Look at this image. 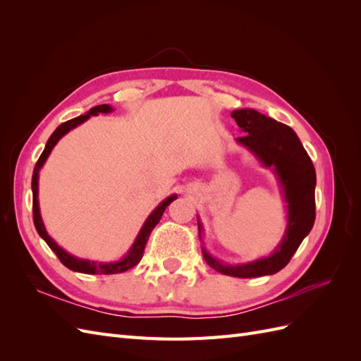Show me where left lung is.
Instances as JSON below:
<instances>
[{"instance_id": "8db88e82", "label": "left lung", "mask_w": 361, "mask_h": 361, "mask_svg": "<svg viewBox=\"0 0 361 361\" xmlns=\"http://www.w3.org/2000/svg\"><path fill=\"white\" fill-rule=\"evenodd\" d=\"M232 117L245 135L238 141L248 147L265 164L274 167L288 202V231L276 253L244 265H224L202 248L206 264L226 276L253 279L276 274L285 268L302 239L309 235L314 223V185L313 162L302 147L293 129L255 110H236ZM199 223V236H200Z\"/></svg>"}]
</instances>
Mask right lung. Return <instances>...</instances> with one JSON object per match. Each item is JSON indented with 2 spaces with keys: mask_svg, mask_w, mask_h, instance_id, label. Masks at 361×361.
<instances>
[{
  "mask_svg": "<svg viewBox=\"0 0 361 361\" xmlns=\"http://www.w3.org/2000/svg\"><path fill=\"white\" fill-rule=\"evenodd\" d=\"M113 108L110 105H97V106H93L92 110L87 113V114H82V116H78L75 118H71L68 120V122L61 123L56 130H54L52 135L49 137L48 143L45 146V149H43L42 155L39 157L37 162H36V167H35V171H32V179H31V188H32V221H35V226H36V231L37 233L45 239V243L49 245V248L54 251V253L57 255V257L60 259L61 264L72 269V271H76V272H84V274H118V272H125L128 269H130L133 267H135L138 262L141 260V257H143V253H145V248H146V244L149 241V236L152 233V231H154V227L159 223L161 216L164 214V211H166V207L176 199V195H171V197L164 200L157 209L150 214V216L146 220L143 228H141L135 243L133 245V248L129 250V253L118 262H114V264H96V262H90V260H82V259H76L73 256H71L69 253H66L61 247H59L56 243H54V239L47 233L45 231V226H43L42 223V216H40V212H39V202H37V179H39V170L42 169L43 164H45L48 155L51 154L52 147L57 145V141L66 134L69 133L71 129H73L75 126L81 125L82 122H85L87 118H89L90 116H96L99 113H111Z\"/></svg>",
  "mask_w": 361,
  "mask_h": 361,
  "instance_id": "1",
  "label": "right lung"
}]
</instances>
